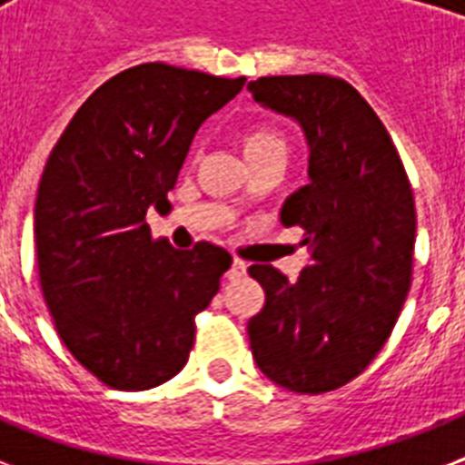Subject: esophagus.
I'll return each instance as SVG.
<instances>
[{
  "instance_id": "34e87169",
  "label": "esophagus",
  "mask_w": 465,
  "mask_h": 465,
  "mask_svg": "<svg viewBox=\"0 0 465 465\" xmlns=\"http://www.w3.org/2000/svg\"><path fill=\"white\" fill-rule=\"evenodd\" d=\"M246 268H248L246 262L236 258V261L232 262V268H229V272H226V277H229V280H241V277L246 275Z\"/></svg>"
}]
</instances>
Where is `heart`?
I'll use <instances>...</instances> for the list:
<instances>
[{
    "instance_id": "1",
    "label": "heart",
    "mask_w": 465,
    "mask_h": 465,
    "mask_svg": "<svg viewBox=\"0 0 465 465\" xmlns=\"http://www.w3.org/2000/svg\"><path fill=\"white\" fill-rule=\"evenodd\" d=\"M241 144L246 152L248 161L262 159L270 154H287V140L280 127L265 120H255L241 133Z\"/></svg>"
}]
</instances>
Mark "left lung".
<instances>
[{"label": "left lung", "instance_id": "obj_1", "mask_svg": "<svg viewBox=\"0 0 465 465\" xmlns=\"http://www.w3.org/2000/svg\"><path fill=\"white\" fill-rule=\"evenodd\" d=\"M258 104L299 120L311 183L284 203L311 265L297 282L251 265L265 290L248 321L255 364L294 393H328L371 364L412 284L415 197L389 130L360 91L331 74L261 76Z\"/></svg>", "mask_w": 465, "mask_h": 465}]
</instances>
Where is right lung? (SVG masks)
<instances>
[{
	"instance_id": "right-lung-1",
	"label": "right lung",
	"mask_w": 465,
	"mask_h": 465,
	"mask_svg": "<svg viewBox=\"0 0 465 465\" xmlns=\"http://www.w3.org/2000/svg\"><path fill=\"white\" fill-rule=\"evenodd\" d=\"M246 76L144 62L91 94L50 152L35 200L38 280L72 357L118 391H147L185 367L195 316L232 255L154 239L190 142Z\"/></svg>"
}]
</instances>
